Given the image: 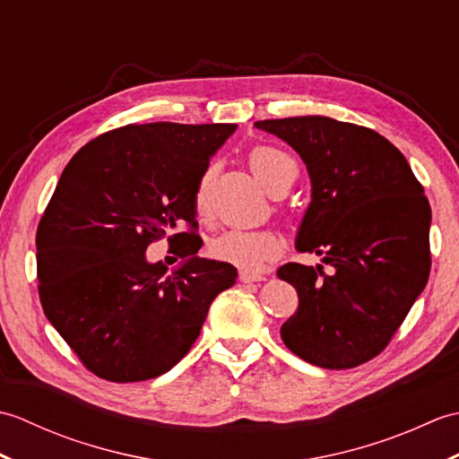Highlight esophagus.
<instances>
[{
    "label": "esophagus",
    "mask_w": 459,
    "mask_h": 459,
    "mask_svg": "<svg viewBox=\"0 0 459 459\" xmlns=\"http://www.w3.org/2000/svg\"><path fill=\"white\" fill-rule=\"evenodd\" d=\"M266 276L262 274H255V272H240V281H245V284H250V281H264Z\"/></svg>",
    "instance_id": "esophagus-1"
}]
</instances>
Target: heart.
<instances>
[{
  "label": "heart",
  "instance_id": "b5f03b06",
  "mask_svg": "<svg viewBox=\"0 0 459 459\" xmlns=\"http://www.w3.org/2000/svg\"><path fill=\"white\" fill-rule=\"evenodd\" d=\"M250 169L256 175V179L272 193L278 195L284 191L290 181L298 175L296 161L286 152H281L274 145H256L248 153ZM209 187H211V171H204L195 187V211L199 217L209 212ZM281 252V240L272 230H245L230 229L221 232L209 242V255L227 262L230 266H237L245 272H260L266 268L272 260L278 258Z\"/></svg>",
  "mask_w": 459,
  "mask_h": 459
}]
</instances>
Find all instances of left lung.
Segmentation results:
<instances>
[{"mask_svg":"<svg viewBox=\"0 0 459 459\" xmlns=\"http://www.w3.org/2000/svg\"><path fill=\"white\" fill-rule=\"evenodd\" d=\"M304 160L311 203L296 248L333 268L290 262L278 278L299 306L280 333L299 359L353 368L391 343L430 276L432 211L404 155L375 130L325 116L260 120Z\"/></svg>","mask_w":459,"mask_h":459,"instance_id":"obj_1","label":"left lung"}]
</instances>
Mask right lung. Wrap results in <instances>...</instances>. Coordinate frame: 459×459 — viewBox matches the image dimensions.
<instances>
[{"label": "right lung", "mask_w": 459, "mask_h": 459, "mask_svg": "<svg viewBox=\"0 0 459 459\" xmlns=\"http://www.w3.org/2000/svg\"><path fill=\"white\" fill-rule=\"evenodd\" d=\"M237 124H130L74 153L37 227L39 299L81 363L112 383L168 373L189 353L212 299L237 281L199 258L195 187ZM188 230L183 231L182 227ZM165 236L173 275L144 250Z\"/></svg>", "instance_id": "add662e5"}]
</instances>
